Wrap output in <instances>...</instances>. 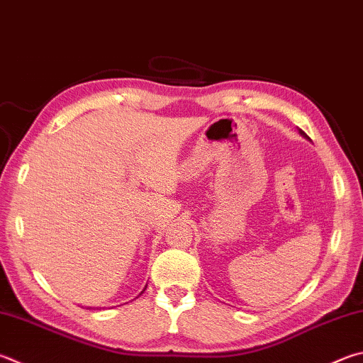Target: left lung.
<instances>
[{
  "instance_id": "obj_1",
  "label": "left lung",
  "mask_w": 363,
  "mask_h": 363,
  "mask_svg": "<svg viewBox=\"0 0 363 363\" xmlns=\"http://www.w3.org/2000/svg\"><path fill=\"white\" fill-rule=\"evenodd\" d=\"M298 133L303 136V138H308V135L305 133V131H303V130H298ZM308 140H309V138H308Z\"/></svg>"
}]
</instances>
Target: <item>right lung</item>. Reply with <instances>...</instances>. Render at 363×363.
Here are the masks:
<instances>
[{
	"label": "right lung",
	"mask_w": 363,
	"mask_h": 363,
	"mask_svg": "<svg viewBox=\"0 0 363 363\" xmlns=\"http://www.w3.org/2000/svg\"><path fill=\"white\" fill-rule=\"evenodd\" d=\"M146 287H147V286H146ZM146 287H144V291H146ZM144 291H143V292H144ZM143 292H141V294H143ZM141 294H140V295H141ZM89 309H90V308H89Z\"/></svg>",
	"instance_id": "right-lung-1"
}]
</instances>
